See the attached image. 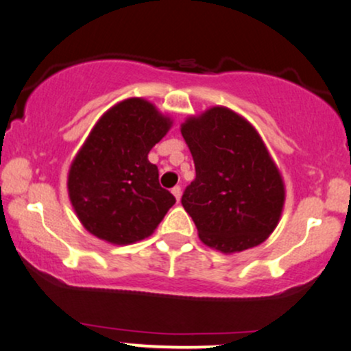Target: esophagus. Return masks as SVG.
I'll return each mask as SVG.
<instances>
[{
  "mask_svg": "<svg viewBox=\"0 0 351 351\" xmlns=\"http://www.w3.org/2000/svg\"><path fill=\"white\" fill-rule=\"evenodd\" d=\"M171 193H173V196L176 197V201L181 199V186H175L171 189Z\"/></svg>",
  "mask_w": 351,
  "mask_h": 351,
  "instance_id": "34e87169",
  "label": "esophagus"
}]
</instances>
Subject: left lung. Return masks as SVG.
Returning a JSON list of instances; mask_svg holds the SVG:
<instances>
[{
    "label": "left lung",
    "mask_w": 351,
    "mask_h": 351,
    "mask_svg": "<svg viewBox=\"0 0 351 351\" xmlns=\"http://www.w3.org/2000/svg\"><path fill=\"white\" fill-rule=\"evenodd\" d=\"M196 178L181 204L199 239L222 253L268 239L280 221L285 184L258 132L227 108H213L181 125Z\"/></svg>",
    "instance_id": "obj_1"
}]
</instances>
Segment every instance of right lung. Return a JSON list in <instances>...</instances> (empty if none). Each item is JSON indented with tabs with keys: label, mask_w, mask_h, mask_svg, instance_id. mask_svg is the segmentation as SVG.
Segmentation results:
<instances>
[{
	"label": "right lung",
	"mask_w": 351,
	"mask_h": 351,
	"mask_svg": "<svg viewBox=\"0 0 351 351\" xmlns=\"http://www.w3.org/2000/svg\"><path fill=\"white\" fill-rule=\"evenodd\" d=\"M170 125L141 98L122 101L101 117L69 173L70 201L84 229L116 245L157 229L176 199L160 186L149 152Z\"/></svg>",
	"instance_id": "add662e5"
}]
</instances>
